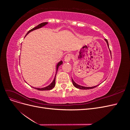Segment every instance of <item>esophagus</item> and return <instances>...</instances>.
Wrapping results in <instances>:
<instances>
[{"instance_id": "obj_1", "label": "esophagus", "mask_w": 130, "mask_h": 130, "mask_svg": "<svg viewBox=\"0 0 130 130\" xmlns=\"http://www.w3.org/2000/svg\"><path fill=\"white\" fill-rule=\"evenodd\" d=\"M72 58V55L71 54H67L64 57V60L66 62H69Z\"/></svg>"}]
</instances>
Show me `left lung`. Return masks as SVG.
I'll return each mask as SVG.
<instances>
[{"label": "left lung", "instance_id": "left-lung-1", "mask_svg": "<svg viewBox=\"0 0 130 130\" xmlns=\"http://www.w3.org/2000/svg\"><path fill=\"white\" fill-rule=\"evenodd\" d=\"M105 41H106V42H107V45H108V46L109 47V45H108V41H107V40H106V39H105ZM72 82H73V85L75 86V87L76 88H78V89H92V88H95V87H97L98 86H99V85H98V86H94V87H84V86H80V85H78L77 84H76L75 82L74 81V80H73V79H72Z\"/></svg>", "mask_w": 130, "mask_h": 130}]
</instances>
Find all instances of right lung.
Here are the masks:
<instances>
[{"label": "right lung", "instance_id": "add662e5", "mask_svg": "<svg viewBox=\"0 0 130 130\" xmlns=\"http://www.w3.org/2000/svg\"><path fill=\"white\" fill-rule=\"evenodd\" d=\"M47 23H48V22H44V23H41V24L38 25L36 26V27H34V28H32V29L28 31V32H27V33L26 34V35H27L29 32H30L31 31H34V30H35L39 29V28H41V27H42V26H44L45 25H46V24H47ZM62 63H63V62H62V61H60V62H58V63L57 65V68H56L57 71V70H58V67H59V66H60V65H61V64H62ZM55 78H56V75H55V78H54V79L53 81L52 82V84H51L50 85H49V86H47V87H44V88H34L36 89H37V90H48L52 89H53V88L55 87ZM33 88H34V87H33Z\"/></svg>", "mask_w": 130, "mask_h": 130}]
</instances>
